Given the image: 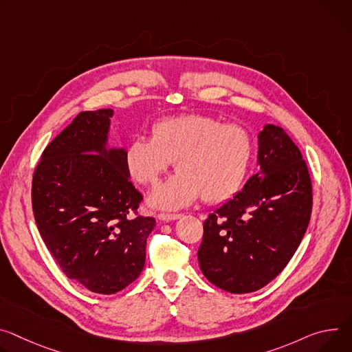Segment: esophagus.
<instances>
[{
	"instance_id": "34e87169",
	"label": "esophagus",
	"mask_w": 352,
	"mask_h": 352,
	"mask_svg": "<svg viewBox=\"0 0 352 352\" xmlns=\"http://www.w3.org/2000/svg\"><path fill=\"white\" fill-rule=\"evenodd\" d=\"M181 216H182L181 213H164V212H162V213H158V214H157V217H158L160 220H166V221L177 220V219H179Z\"/></svg>"
}]
</instances>
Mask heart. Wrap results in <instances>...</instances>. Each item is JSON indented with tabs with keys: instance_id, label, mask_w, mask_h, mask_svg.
<instances>
[{
	"instance_id": "1",
	"label": "heart",
	"mask_w": 352,
	"mask_h": 352,
	"mask_svg": "<svg viewBox=\"0 0 352 352\" xmlns=\"http://www.w3.org/2000/svg\"><path fill=\"white\" fill-rule=\"evenodd\" d=\"M252 155L254 142L243 126L189 113L153 123L150 140L133 139L124 150V167L136 182L155 186L175 162L179 174L155 189L151 204L177 209L198 197L206 204L234 197L247 178Z\"/></svg>"
}]
</instances>
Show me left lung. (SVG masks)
I'll return each mask as SVG.
<instances>
[{"mask_svg": "<svg viewBox=\"0 0 352 352\" xmlns=\"http://www.w3.org/2000/svg\"><path fill=\"white\" fill-rule=\"evenodd\" d=\"M258 164L233 199L204 221L202 274L230 294L255 292L287 265L311 214V181L300 150L279 126L258 135Z\"/></svg>", "mask_w": 352, "mask_h": 352, "instance_id": "obj_1", "label": "left lung"}]
</instances>
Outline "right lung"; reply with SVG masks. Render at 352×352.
Listing matches in <instances>:
<instances>
[{
    "label": "right lung",
    "instance_id": "right-lung-1",
    "mask_svg": "<svg viewBox=\"0 0 352 352\" xmlns=\"http://www.w3.org/2000/svg\"><path fill=\"white\" fill-rule=\"evenodd\" d=\"M112 109L80 112L45 148L32 179L38 230L65 275L113 295L143 271L153 216L124 167V150L104 147Z\"/></svg>",
    "mask_w": 352,
    "mask_h": 352
}]
</instances>
